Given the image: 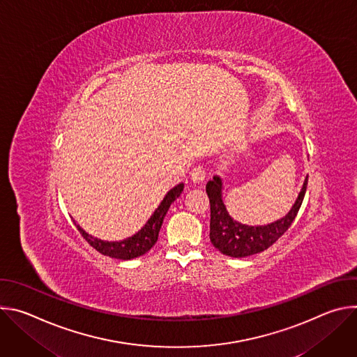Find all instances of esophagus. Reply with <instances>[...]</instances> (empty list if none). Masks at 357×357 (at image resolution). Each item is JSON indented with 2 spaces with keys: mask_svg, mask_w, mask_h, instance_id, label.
I'll use <instances>...</instances> for the list:
<instances>
[{
  "mask_svg": "<svg viewBox=\"0 0 357 357\" xmlns=\"http://www.w3.org/2000/svg\"><path fill=\"white\" fill-rule=\"evenodd\" d=\"M206 178V172L203 171L202 167H195L192 171H190V179L195 182V183H202L203 181H205Z\"/></svg>",
  "mask_w": 357,
  "mask_h": 357,
  "instance_id": "34e87169",
  "label": "esophagus"
}]
</instances>
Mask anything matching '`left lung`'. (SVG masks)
I'll list each match as a JSON object with an SVG mask.
<instances>
[{
  "mask_svg": "<svg viewBox=\"0 0 357 357\" xmlns=\"http://www.w3.org/2000/svg\"><path fill=\"white\" fill-rule=\"evenodd\" d=\"M307 185L308 176L305 178L298 199L285 218L267 226H245L229 216L222 199V179L219 176H213V179L206 183V193L211 202L209 236L212 244L226 256L236 259L252 256V254L267 250L288 230L294 222L302 205L305 192H307Z\"/></svg>",
  "mask_w": 357,
  "mask_h": 357,
  "instance_id": "obj_1",
  "label": "left lung"
}]
</instances>
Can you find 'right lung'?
<instances>
[{"label":"right lung","instance_id":"add662e5","mask_svg":"<svg viewBox=\"0 0 357 357\" xmlns=\"http://www.w3.org/2000/svg\"><path fill=\"white\" fill-rule=\"evenodd\" d=\"M183 190V183L176 185L172 188L161 202V205L155 209V212L152 213V216L148 219V222L144 225V227L137 231L134 236L121 240V241H103L100 238H96L90 234H87L79 225H76L77 230L83 236V238L98 252L105 254V256H109L112 259H119V260H131L135 257L142 256L151 247L154 245L158 240V234L164 222V218L169 209L172 203L181 196Z\"/></svg>","mask_w":357,"mask_h":357}]
</instances>
